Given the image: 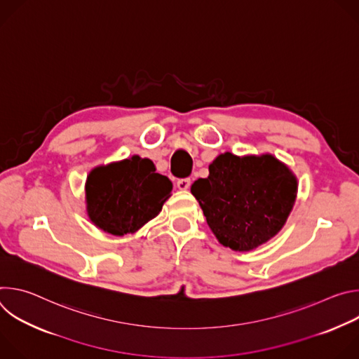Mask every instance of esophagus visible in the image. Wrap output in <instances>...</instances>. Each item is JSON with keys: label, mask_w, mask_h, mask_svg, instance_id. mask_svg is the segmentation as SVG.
Returning a JSON list of instances; mask_svg holds the SVG:
<instances>
[{"label": "esophagus", "mask_w": 359, "mask_h": 359, "mask_svg": "<svg viewBox=\"0 0 359 359\" xmlns=\"http://www.w3.org/2000/svg\"><path fill=\"white\" fill-rule=\"evenodd\" d=\"M190 184H191L190 179H180V180H177V189L179 190H187V189H190Z\"/></svg>", "instance_id": "obj_1"}]
</instances>
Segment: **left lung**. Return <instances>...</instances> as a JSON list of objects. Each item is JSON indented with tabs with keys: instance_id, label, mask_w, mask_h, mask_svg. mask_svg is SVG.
I'll use <instances>...</instances> for the list:
<instances>
[{
	"instance_id": "8db88e82",
	"label": "left lung",
	"mask_w": 359,
	"mask_h": 359,
	"mask_svg": "<svg viewBox=\"0 0 359 359\" xmlns=\"http://www.w3.org/2000/svg\"><path fill=\"white\" fill-rule=\"evenodd\" d=\"M190 190L219 243L250 251L284 227L298 180L271 153L237 156L226 151L210 163L209 176L197 179Z\"/></svg>"
}]
</instances>
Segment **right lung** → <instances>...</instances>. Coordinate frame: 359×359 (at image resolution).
Here are the masks:
<instances>
[{"label": "right lung", "instance_id": "1", "mask_svg": "<svg viewBox=\"0 0 359 359\" xmlns=\"http://www.w3.org/2000/svg\"><path fill=\"white\" fill-rule=\"evenodd\" d=\"M172 187V182L156 173L147 158L133 155L99 165L86 177V215L105 233L119 237L133 234L162 212Z\"/></svg>", "mask_w": 359, "mask_h": 359}]
</instances>
